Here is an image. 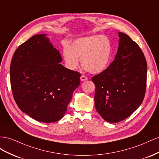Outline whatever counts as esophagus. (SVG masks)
<instances>
[{"label":"esophagus","mask_w":159,"mask_h":159,"mask_svg":"<svg viewBox=\"0 0 159 159\" xmlns=\"http://www.w3.org/2000/svg\"><path fill=\"white\" fill-rule=\"evenodd\" d=\"M88 79V78L86 76L84 75H82L80 76V80L81 81H84V80H87Z\"/></svg>","instance_id":"1"}]
</instances>
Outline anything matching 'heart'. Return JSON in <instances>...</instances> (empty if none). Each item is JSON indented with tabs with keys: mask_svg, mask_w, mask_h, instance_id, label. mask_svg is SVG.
<instances>
[{
	"mask_svg": "<svg viewBox=\"0 0 159 159\" xmlns=\"http://www.w3.org/2000/svg\"><path fill=\"white\" fill-rule=\"evenodd\" d=\"M112 44L105 36L93 35L75 40L71 45L65 44L62 48L66 66L75 70L79 65V58L84 69L90 73L98 74L109 64Z\"/></svg>",
	"mask_w": 159,
	"mask_h": 159,
	"instance_id": "heart-1",
	"label": "heart"
}]
</instances>
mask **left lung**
I'll return each instance as SVG.
<instances>
[{"label": "left lung", "instance_id": "obj_1", "mask_svg": "<svg viewBox=\"0 0 159 159\" xmlns=\"http://www.w3.org/2000/svg\"><path fill=\"white\" fill-rule=\"evenodd\" d=\"M115 60L92 78L96 110L104 120L116 123L128 118L141 105L147 87V65L139 45L119 32Z\"/></svg>", "mask_w": 159, "mask_h": 159}]
</instances>
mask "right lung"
I'll use <instances>...</instances> for the list:
<instances>
[{"instance_id":"right-lung-1","label":"right lung","mask_w":159,"mask_h":159,"mask_svg":"<svg viewBox=\"0 0 159 159\" xmlns=\"http://www.w3.org/2000/svg\"><path fill=\"white\" fill-rule=\"evenodd\" d=\"M62 60L44 34L32 37L13 54V97L20 109L36 120L48 123L61 119L80 84L81 75L63 66Z\"/></svg>"}]
</instances>
